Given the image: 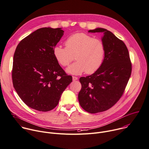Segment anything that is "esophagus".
I'll return each instance as SVG.
<instances>
[{"label": "esophagus", "instance_id": "34e87169", "mask_svg": "<svg viewBox=\"0 0 149 149\" xmlns=\"http://www.w3.org/2000/svg\"><path fill=\"white\" fill-rule=\"evenodd\" d=\"M72 79H73V81H76V80L78 79V77H75V76H73V77H72Z\"/></svg>", "mask_w": 149, "mask_h": 149}]
</instances>
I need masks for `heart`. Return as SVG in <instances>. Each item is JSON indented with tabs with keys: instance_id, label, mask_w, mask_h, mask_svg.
I'll list each match as a JSON object with an SVG mask.
<instances>
[{
	"instance_id": "1",
	"label": "heart",
	"mask_w": 149,
	"mask_h": 149,
	"mask_svg": "<svg viewBox=\"0 0 149 149\" xmlns=\"http://www.w3.org/2000/svg\"><path fill=\"white\" fill-rule=\"evenodd\" d=\"M65 45V48L55 46L53 52L55 60L62 67L68 66L75 55L77 61L67 69L68 73L79 75L85 71L92 74L102 66L106 49L101 40L84 33H77L68 37Z\"/></svg>"
}]
</instances>
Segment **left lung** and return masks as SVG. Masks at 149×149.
I'll return each mask as SVG.
<instances>
[{
	"label": "left lung",
	"instance_id": "left-lung-1",
	"mask_svg": "<svg viewBox=\"0 0 149 149\" xmlns=\"http://www.w3.org/2000/svg\"><path fill=\"white\" fill-rule=\"evenodd\" d=\"M88 32L104 33L105 56L97 71L79 78L78 100L85 111L96 113L110 109L120 100L131 75L132 63L126 45L112 32L103 28Z\"/></svg>",
	"mask_w": 149,
	"mask_h": 149
}]
</instances>
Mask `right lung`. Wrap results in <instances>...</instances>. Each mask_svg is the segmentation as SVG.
<instances>
[{"instance_id": "right-lung-1", "label": "right lung", "mask_w": 149, "mask_h": 149, "mask_svg": "<svg viewBox=\"0 0 149 149\" xmlns=\"http://www.w3.org/2000/svg\"><path fill=\"white\" fill-rule=\"evenodd\" d=\"M63 34L61 28H41L23 38L16 48L13 86L24 103L35 110L53 109L72 81L53 56V48Z\"/></svg>"}]
</instances>
